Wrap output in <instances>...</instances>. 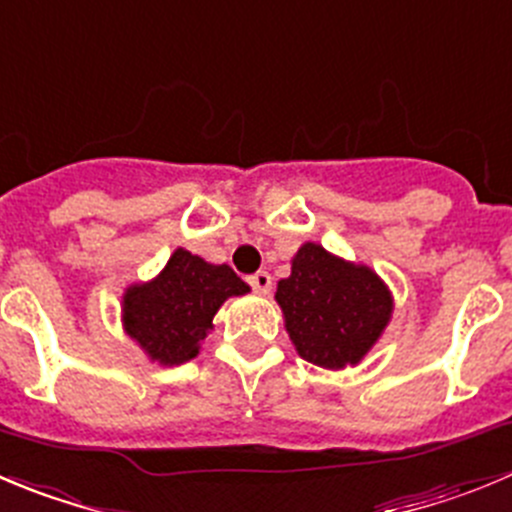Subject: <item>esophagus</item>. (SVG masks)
Segmentation results:
<instances>
[{
    "label": "esophagus",
    "instance_id": "34e87169",
    "mask_svg": "<svg viewBox=\"0 0 512 512\" xmlns=\"http://www.w3.org/2000/svg\"><path fill=\"white\" fill-rule=\"evenodd\" d=\"M248 284L253 286V291H259V294H269V291H271V274H269V271H256L253 276H248Z\"/></svg>",
    "mask_w": 512,
    "mask_h": 512
}]
</instances>
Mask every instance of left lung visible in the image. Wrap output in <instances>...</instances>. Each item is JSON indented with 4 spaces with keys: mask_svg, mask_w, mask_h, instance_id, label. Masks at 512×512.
Returning a JSON list of instances; mask_svg holds the SVG:
<instances>
[{
    "mask_svg": "<svg viewBox=\"0 0 512 512\" xmlns=\"http://www.w3.org/2000/svg\"><path fill=\"white\" fill-rule=\"evenodd\" d=\"M286 334L301 359L324 369L357 367L387 329L394 296L367 264L306 241L276 284Z\"/></svg>",
    "mask_w": 512,
    "mask_h": 512,
    "instance_id": "obj_1",
    "label": "left lung"
}]
</instances>
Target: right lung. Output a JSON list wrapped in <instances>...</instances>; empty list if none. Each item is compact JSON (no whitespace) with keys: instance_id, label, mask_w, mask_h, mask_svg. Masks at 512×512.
Segmentation results:
<instances>
[{"instance_id":"right-lung-1","label":"right lung","mask_w":512,"mask_h":512,"mask_svg":"<svg viewBox=\"0 0 512 512\" xmlns=\"http://www.w3.org/2000/svg\"><path fill=\"white\" fill-rule=\"evenodd\" d=\"M251 291L226 264L175 248L155 279L130 284L120 304L123 329L150 362L178 367L201 354L213 316L231 296Z\"/></svg>"}]
</instances>
